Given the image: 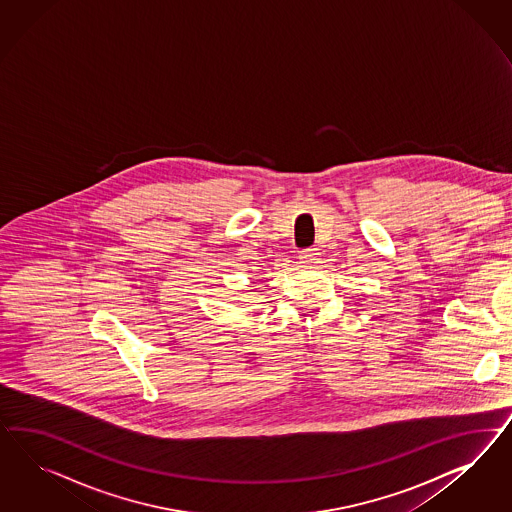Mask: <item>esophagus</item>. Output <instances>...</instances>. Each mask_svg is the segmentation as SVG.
I'll return each instance as SVG.
<instances>
[{
    "instance_id": "esophagus-1",
    "label": "esophagus",
    "mask_w": 512,
    "mask_h": 512,
    "mask_svg": "<svg viewBox=\"0 0 512 512\" xmlns=\"http://www.w3.org/2000/svg\"><path fill=\"white\" fill-rule=\"evenodd\" d=\"M319 255H321V253H319V249L317 248L302 249L300 255H298V259L304 264H313L319 261Z\"/></svg>"
}]
</instances>
